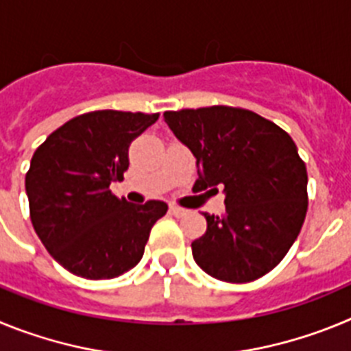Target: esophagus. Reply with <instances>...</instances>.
I'll return each instance as SVG.
<instances>
[{
    "instance_id": "esophagus-1",
    "label": "esophagus",
    "mask_w": 351,
    "mask_h": 351,
    "mask_svg": "<svg viewBox=\"0 0 351 351\" xmlns=\"http://www.w3.org/2000/svg\"><path fill=\"white\" fill-rule=\"evenodd\" d=\"M170 213L173 214V216H184L186 214V209H182V207H179V206H170Z\"/></svg>"
}]
</instances>
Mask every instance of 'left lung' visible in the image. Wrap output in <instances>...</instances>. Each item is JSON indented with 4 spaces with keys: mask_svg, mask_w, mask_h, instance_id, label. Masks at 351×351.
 <instances>
[{
    "mask_svg": "<svg viewBox=\"0 0 351 351\" xmlns=\"http://www.w3.org/2000/svg\"><path fill=\"white\" fill-rule=\"evenodd\" d=\"M163 119L197 158L195 188L225 195V213H204L206 234L191 243L198 267L228 283L267 274L295 243L308 210V172L295 142L272 121L225 105Z\"/></svg>",
    "mask_w": 351,
    "mask_h": 351,
    "instance_id": "left-lung-1",
    "label": "left lung"
}]
</instances>
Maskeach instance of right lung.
Returning <instances> with one entry per match:
<instances>
[{"mask_svg":"<svg viewBox=\"0 0 351 351\" xmlns=\"http://www.w3.org/2000/svg\"><path fill=\"white\" fill-rule=\"evenodd\" d=\"M158 114L95 110L52 132L31 158L26 195L36 235L52 258L86 280H112L141 262L161 200L132 204L110 184L128 169V147Z\"/></svg>","mask_w":351,"mask_h":351,"instance_id":"right-lung-1","label":"right lung"}]
</instances>
